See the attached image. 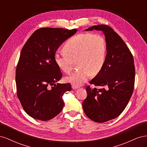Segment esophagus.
<instances>
[{"label":"esophagus","mask_w":147,"mask_h":147,"mask_svg":"<svg viewBox=\"0 0 147 147\" xmlns=\"http://www.w3.org/2000/svg\"><path fill=\"white\" fill-rule=\"evenodd\" d=\"M72 88L73 90H76V89H78L79 87L78 86H75V85H72Z\"/></svg>","instance_id":"34e87169"}]
</instances>
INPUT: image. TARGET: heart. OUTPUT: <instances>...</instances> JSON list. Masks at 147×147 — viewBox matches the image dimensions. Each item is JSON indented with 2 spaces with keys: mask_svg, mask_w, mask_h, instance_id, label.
Instances as JSON below:
<instances>
[{
  "mask_svg": "<svg viewBox=\"0 0 147 147\" xmlns=\"http://www.w3.org/2000/svg\"><path fill=\"white\" fill-rule=\"evenodd\" d=\"M64 55L56 53L54 59L57 66L65 73L70 72L74 64L80 68L65 78L66 82L75 86L85 83L91 74H99L104 65L107 44L100 34L84 33L70 38L63 48Z\"/></svg>",
  "mask_w": 147,
  "mask_h": 147,
  "instance_id": "b5f03b06",
  "label": "heart"
}]
</instances>
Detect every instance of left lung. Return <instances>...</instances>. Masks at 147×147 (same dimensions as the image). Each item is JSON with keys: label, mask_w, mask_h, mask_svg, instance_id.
Instances as JSON below:
<instances>
[{"label": "left lung", "mask_w": 147, "mask_h": 147, "mask_svg": "<svg viewBox=\"0 0 147 147\" xmlns=\"http://www.w3.org/2000/svg\"><path fill=\"white\" fill-rule=\"evenodd\" d=\"M94 29L105 35L107 55L103 68L90 83L102 88L86 87L83 109L92 121L104 123L118 117L126 108L134 90V62L129 49L112 28L101 24L85 31Z\"/></svg>", "instance_id": "8db88e82"}]
</instances>
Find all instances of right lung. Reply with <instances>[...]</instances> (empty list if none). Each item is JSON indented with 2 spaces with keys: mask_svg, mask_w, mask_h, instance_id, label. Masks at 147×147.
I'll return each mask as SVG.
<instances>
[{
  "mask_svg": "<svg viewBox=\"0 0 147 147\" xmlns=\"http://www.w3.org/2000/svg\"><path fill=\"white\" fill-rule=\"evenodd\" d=\"M77 29L41 28L32 34L20 54L16 70L17 96L32 118L48 121L63 110V96L72 87L57 83L63 77L54 56L58 48Z\"/></svg>",
  "mask_w": 147,
  "mask_h": 147,
  "instance_id": "1",
  "label": "right lung"
}]
</instances>
